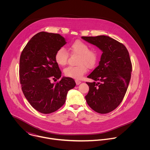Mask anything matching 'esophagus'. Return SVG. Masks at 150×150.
Instances as JSON below:
<instances>
[{
    "label": "esophagus",
    "instance_id": "1",
    "mask_svg": "<svg viewBox=\"0 0 150 150\" xmlns=\"http://www.w3.org/2000/svg\"><path fill=\"white\" fill-rule=\"evenodd\" d=\"M75 82H76V85H79V84H80L81 83V82L80 81L78 80V79H75Z\"/></svg>",
    "mask_w": 150,
    "mask_h": 150
}]
</instances>
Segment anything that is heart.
<instances>
[{"mask_svg": "<svg viewBox=\"0 0 150 150\" xmlns=\"http://www.w3.org/2000/svg\"><path fill=\"white\" fill-rule=\"evenodd\" d=\"M71 54L78 55L76 67H68L64 69L65 75L69 78L81 79L88 71V68H92L98 62V52L90 49L89 46L81 40H76L68 47ZM69 54L63 48L57 50L54 55V60L58 65L65 66L67 63Z\"/></svg>", "mask_w": 150, "mask_h": 150, "instance_id": "b5f03b06", "label": "heart"}]
</instances>
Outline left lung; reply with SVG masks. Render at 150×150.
<instances>
[{
	"instance_id": "left-lung-1",
	"label": "left lung",
	"mask_w": 150,
	"mask_h": 150,
	"mask_svg": "<svg viewBox=\"0 0 150 150\" xmlns=\"http://www.w3.org/2000/svg\"><path fill=\"white\" fill-rule=\"evenodd\" d=\"M102 52L99 65L87 76L94 81L86 82L89 91L87 103L95 112L108 113L120 104L127 91L132 72V63L126 47L106 35L82 37Z\"/></svg>"
}]
</instances>
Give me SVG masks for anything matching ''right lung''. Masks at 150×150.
I'll list each match as a JSON object with an SVG mask.
<instances>
[{
    "label": "right lung",
    "instance_id": "obj_1",
    "mask_svg": "<svg viewBox=\"0 0 150 150\" xmlns=\"http://www.w3.org/2000/svg\"><path fill=\"white\" fill-rule=\"evenodd\" d=\"M67 42L59 34L40 32L34 35L23 49L19 60V78L23 92L33 108L49 114L65 104L69 90L76 85L69 77H62L54 55Z\"/></svg>",
    "mask_w": 150,
    "mask_h": 150
}]
</instances>
